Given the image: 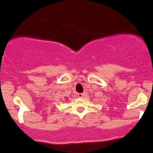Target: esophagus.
Wrapping results in <instances>:
<instances>
[{
	"label": "esophagus",
	"instance_id": "esophagus-1",
	"mask_svg": "<svg viewBox=\"0 0 153 153\" xmlns=\"http://www.w3.org/2000/svg\"><path fill=\"white\" fill-rule=\"evenodd\" d=\"M78 97L79 98H83V97H84V94H83V93H79L78 94Z\"/></svg>",
	"mask_w": 153,
	"mask_h": 153
}]
</instances>
